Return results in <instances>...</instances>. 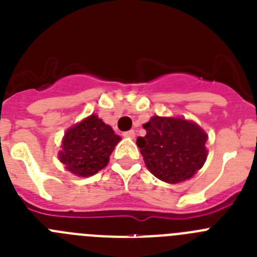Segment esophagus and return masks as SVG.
Instances as JSON below:
<instances>
[{
	"mask_svg": "<svg viewBox=\"0 0 257 257\" xmlns=\"http://www.w3.org/2000/svg\"><path fill=\"white\" fill-rule=\"evenodd\" d=\"M123 136L124 138H135V131L134 130H130V131H126V133H123Z\"/></svg>",
	"mask_w": 257,
	"mask_h": 257,
	"instance_id": "34e87169",
	"label": "esophagus"
}]
</instances>
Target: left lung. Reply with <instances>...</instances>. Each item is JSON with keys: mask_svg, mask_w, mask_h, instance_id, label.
Listing matches in <instances>:
<instances>
[{"mask_svg": "<svg viewBox=\"0 0 257 257\" xmlns=\"http://www.w3.org/2000/svg\"><path fill=\"white\" fill-rule=\"evenodd\" d=\"M143 127L147 135L139 136L136 144L145 166L157 179L169 184L181 183L203 166L207 135L197 123L184 118L154 115Z\"/></svg>", "mask_w": 257, "mask_h": 257, "instance_id": "8db88e82", "label": "left lung"}]
</instances>
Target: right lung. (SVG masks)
I'll return each mask as SVG.
<instances>
[{"instance_id": "add662e5", "label": "right lung", "mask_w": 257, "mask_h": 257, "mask_svg": "<svg viewBox=\"0 0 257 257\" xmlns=\"http://www.w3.org/2000/svg\"><path fill=\"white\" fill-rule=\"evenodd\" d=\"M121 138L96 114L88 115L79 123L68 128L59 160L65 169L77 176L87 178L103 170Z\"/></svg>"}]
</instances>
